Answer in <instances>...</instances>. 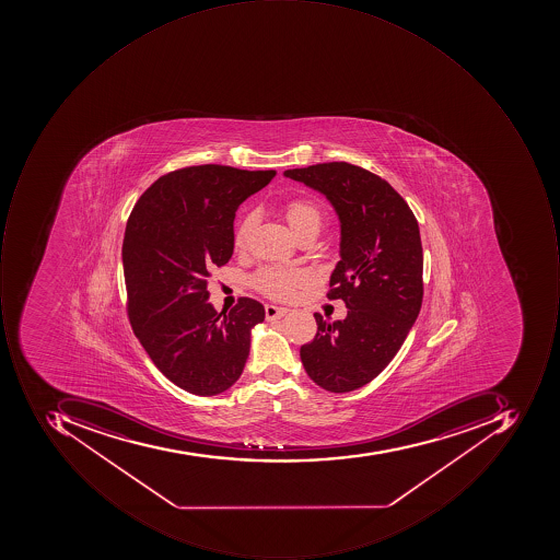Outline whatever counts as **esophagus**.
I'll use <instances>...</instances> for the list:
<instances>
[{
	"mask_svg": "<svg viewBox=\"0 0 560 560\" xmlns=\"http://www.w3.org/2000/svg\"><path fill=\"white\" fill-rule=\"evenodd\" d=\"M288 307L276 306V304H266V318L269 319V322L282 318V316L288 315Z\"/></svg>",
	"mask_w": 560,
	"mask_h": 560,
	"instance_id": "1",
	"label": "esophagus"
}]
</instances>
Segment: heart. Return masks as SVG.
Returning <instances> with one entry per match:
<instances>
[{
  "mask_svg": "<svg viewBox=\"0 0 560 560\" xmlns=\"http://www.w3.org/2000/svg\"><path fill=\"white\" fill-rule=\"evenodd\" d=\"M285 219L298 237H303L307 232L319 231L322 225V207L318 201L307 197L291 198L284 207ZM257 212H247L242 217L235 228L234 245L237 249H244L249 244L250 235L256 229ZM304 276L291 269H279V267H262L253 278V285L275 300H288L293 296L294 289L303 282Z\"/></svg>",
  "mask_w": 560,
  "mask_h": 560,
  "instance_id": "obj_1",
  "label": "heart"
}]
</instances>
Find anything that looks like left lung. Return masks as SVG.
Here are the masks:
<instances>
[{
  "label": "left lung",
  "mask_w": 560,
  "mask_h": 560,
  "mask_svg": "<svg viewBox=\"0 0 560 560\" xmlns=\"http://www.w3.org/2000/svg\"><path fill=\"white\" fill-rule=\"evenodd\" d=\"M328 198L341 223L340 256L328 300H343V322L315 313V338L301 347L311 381L335 394L372 382L402 347L421 311V234L390 183L345 161L285 170Z\"/></svg>",
  "instance_id": "8db88e82"
}]
</instances>
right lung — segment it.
Here are the masks:
<instances>
[{"label":"right lung","mask_w":560,"mask_h":560,"mask_svg":"<svg viewBox=\"0 0 560 560\" xmlns=\"http://www.w3.org/2000/svg\"><path fill=\"white\" fill-rule=\"evenodd\" d=\"M275 176L187 166L160 176L129 215L122 267L132 331L156 369L190 394L210 397L238 381L250 329L266 316L250 298L217 313L207 285L213 267L234 253L238 206Z\"/></svg>","instance_id":"add662e5"}]
</instances>
